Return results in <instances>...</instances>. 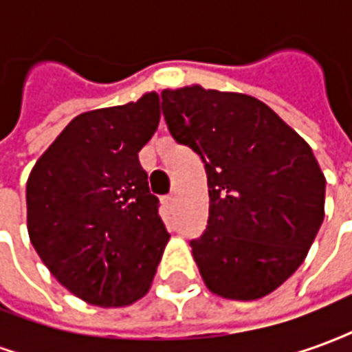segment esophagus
<instances>
[{
	"label": "esophagus",
	"instance_id": "obj_1",
	"mask_svg": "<svg viewBox=\"0 0 352 352\" xmlns=\"http://www.w3.org/2000/svg\"><path fill=\"white\" fill-rule=\"evenodd\" d=\"M164 201H166V206H175V201H177V196L175 194H168L166 198H164Z\"/></svg>",
	"mask_w": 352,
	"mask_h": 352
}]
</instances>
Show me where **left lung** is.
<instances>
[{"label": "left lung", "mask_w": 352, "mask_h": 352, "mask_svg": "<svg viewBox=\"0 0 352 352\" xmlns=\"http://www.w3.org/2000/svg\"><path fill=\"white\" fill-rule=\"evenodd\" d=\"M162 113L206 166L209 221L190 247L207 288L243 302L273 292L305 260L324 219L326 179L311 146L247 94L164 90Z\"/></svg>", "instance_id": "1"}]
</instances>
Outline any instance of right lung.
<instances>
[{
	"mask_svg": "<svg viewBox=\"0 0 352 352\" xmlns=\"http://www.w3.org/2000/svg\"><path fill=\"white\" fill-rule=\"evenodd\" d=\"M160 122V98L75 116L35 162L26 184L28 234L72 294L120 307L148 292L169 234L139 151Z\"/></svg>",
	"mask_w": 352,
	"mask_h": 352,
	"instance_id": "1",
	"label": "right lung"
}]
</instances>
